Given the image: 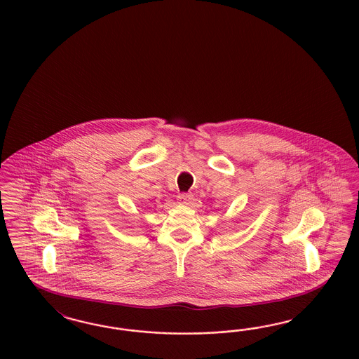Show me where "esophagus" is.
I'll use <instances>...</instances> for the list:
<instances>
[{"label": "esophagus", "mask_w": 359, "mask_h": 359, "mask_svg": "<svg viewBox=\"0 0 359 359\" xmlns=\"http://www.w3.org/2000/svg\"><path fill=\"white\" fill-rule=\"evenodd\" d=\"M179 203L180 204H183V205H188V204H191V201H192V195L191 194H180L179 196Z\"/></svg>", "instance_id": "esophagus-1"}]
</instances>
